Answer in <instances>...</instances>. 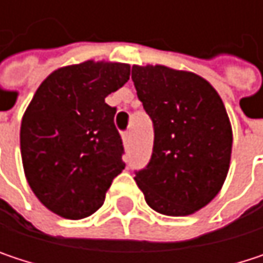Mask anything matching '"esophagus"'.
Returning <instances> with one entry per match:
<instances>
[{
    "label": "esophagus",
    "mask_w": 263,
    "mask_h": 263,
    "mask_svg": "<svg viewBox=\"0 0 263 263\" xmlns=\"http://www.w3.org/2000/svg\"><path fill=\"white\" fill-rule=\"evenodd\" d=\"M132 140V132L131 131H126L123 134V141H125V144H129Z\"/></svg>",
    "instance_id": "obj_1"
}]
</instances>
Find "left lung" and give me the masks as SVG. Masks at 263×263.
<instances>
[{
    "instance_id": "obj_1",
    "label": "left lung",
    "mask_w": 263,
    "mask_h": 263,
    "mask_svg": "<svg viewBox=\"0 0 263 263\" xmlns=\"http://www.w3.org/2000/svg\"><path fill=\"white\" fill-rule=\"evenodd\" d=\"M132 80L154 123L152 157L135 183L155 212L192 215L229 174L233 134L222 99L201 76L164 65H134Z\"/></svg>"
}]
</instances>
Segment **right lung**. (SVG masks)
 I'll return each instance as SVG.
<instances>
[{
    "label": "right lung",
    "mask_w": 263,
    "mask_h": 263,
    "mask_svg": "<svg viewBox=\"0 0 263 263\" xmlns=\"http://www.w3.org/2000/svg\"><path fill=\"white\" fill-rule=\"evenodd\" d=\"M129 74L128 64L86 61L53 71L36 89L21 122V157L28 185L53 213L92 215L125 169L116 108L105 97Z\"/></svg>",
    "instance_id": "obj_1"
}]
</instances>
